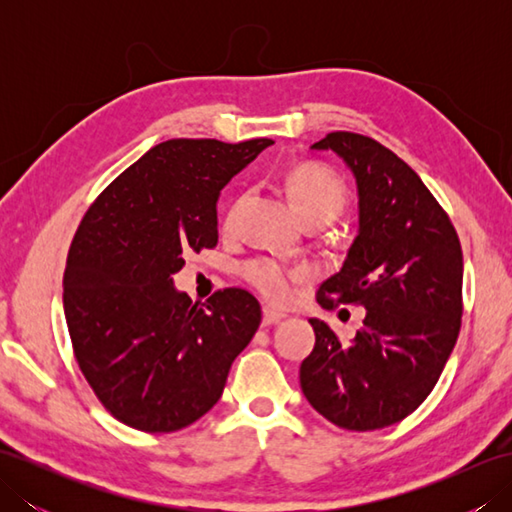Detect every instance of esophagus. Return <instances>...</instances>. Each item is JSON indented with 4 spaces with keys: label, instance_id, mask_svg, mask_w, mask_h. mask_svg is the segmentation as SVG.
Returning a JSON list of instances; mask_svg holds the SVG:
<instances>
[{
    "label": "esophagus",
    "instance_id": "obj_1",
    "mask_svg": "<svg viewBox=\"0 0 512 512\" xmlns=\"http://www.w3.org/2000/svg\"><path fill=\"white\" fill-rule=\"evenodd\" d=\"M281 319H286V312H281V310H277V308H270V306L264 308V325L279 323Z\"/></svg>",
    "mask_w": 512,
    "mask_h": 512
}]
</instances>
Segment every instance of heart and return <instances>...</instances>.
Segmentation results:
<instances>
[{
    "label": "heart",
    "mask_w": 512,
    "mask_h": 512,
    "mask_svg": "<svg viewBox=\"0 0 512 512\" xmlns=\"http://www.w3.org/2000/svg\"><path fill=\"white\" fill-rule=\"evenodd\" d=\"M286 193L301 220L319 217L323 222H332L339 217L347 204V191L343 180L334 171L321 165H297L286 173ZM237 204L228 211L224 226L231 228L235 220ZM242 275L250 286H255L262 295L275 301H284L292 295L297 281L306 277V270L292 268L270 257H255L242 266Z\"/></svg>",
    "instance_id": "heart-1"
}]
</instances>
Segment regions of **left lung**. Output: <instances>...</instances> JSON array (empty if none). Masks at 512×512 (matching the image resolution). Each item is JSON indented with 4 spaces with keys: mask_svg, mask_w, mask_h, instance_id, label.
I'll return each instance as SVG.
<instances>
[{
    "mask_svg": "<svg viewBox=\"0 0 512 512\" xmlns=\"http://www.w3.org/2000/svg\"><path fill=\"white\" fill-rule=\"evenodd\" d=\"M312 149L343 158L358 189V235L317 301L363 306L365 321L341 343L310 319L317 341L301 363V389L336 427L383 429L422 405L458 341L462 246L418 173L374 138L332 132Z\"/></svg>",
    "mask_w": 512,
    "mask_h": 512,
    "instance_id": "8db88e82",
    "label": "left lung"
}]
</instances>
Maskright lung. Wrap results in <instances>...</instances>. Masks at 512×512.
I'll return each mask as SVG.
<instances>
[{"label":"right lung","instance_id":"add662e5","mask_svg":"<svg viewBox=\"0 0 512 512\" xmlns=\"http://www.w3.org/2000/svg\"><path fill=\"white\" fill-rule=\"evenodd\" d=\"M270 138H173L125 169L83 215L63 275L72 350L96 398L138 431L189 427L220 400L262 308L242 288L198 303L173 286L217 244V198Z\"/></svg>","mask_w":512,"mask_h":512}]
</instances>
